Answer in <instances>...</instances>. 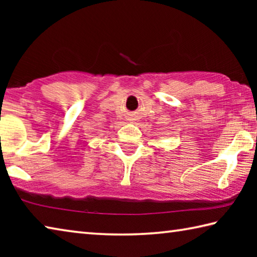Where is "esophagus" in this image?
Masks as SVG:
<instances>
[{
    "label": "esophagus",
    "mask_w": 257,
    "mask_h": 257,
    "mask_svg": "<svg viewBox=\"0 0 257 257\" xmlns=\"http://www.w3.org/2000/svg\"><path fill=\"white\" fill-rule=\"evenodd\" d=\"M129 120L133 121V122H134V121H137V118H136V116H135V115H132V118H130Z\"/></svg>",
    "instance_id": "34e87169"
}]
</instances>
